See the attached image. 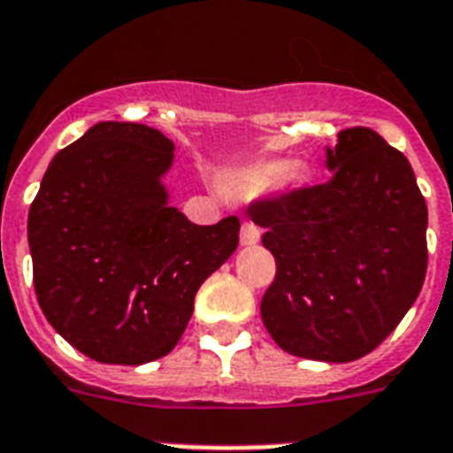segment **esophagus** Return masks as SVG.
I'll return each mask as SVG.
<instances>
[{"label":"esophagus","mask_w":453,"mask_h":453,"mask_svg":"<svg viewBox=\"0 0 453 453\" xmlns=\"http://www.w3.org/2000/svg\"><path fill=\"white\" fill-rule=\"evenodd\" d=\"M239 239H242V246H253L260 242V230H257V226H253L250 220H246L244 226H242V234H239Z\"/></svg>","instance_id":"1"}]
</instances>
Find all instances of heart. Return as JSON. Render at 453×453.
<instances>
[{
    "label": "heart",
    "instance_id": "b5f03b06",
    "mask_svg": "<svg viewBox=\"0 0 453 453\" xmlns=\"http://www.w3.org/2000/svg\"><path fill=\"white\" fill-rule=\"evenodd\" d=\"M297 170L295 161H260L230 174L227 188L234 196H257L273 186L283 184Z\"/></svg>",
    "mask_w": 453,
    "mask_h": 453
}]
</instances>
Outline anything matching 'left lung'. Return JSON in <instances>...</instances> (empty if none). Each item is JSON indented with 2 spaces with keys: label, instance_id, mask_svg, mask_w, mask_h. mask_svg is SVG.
I'll use <instances>...</instances> for the list:
<instances>
[{
  "label": "left lung",
  "instance_id": "left-lung-1",
  "mask_svg": "<svg viewBox=\"0 0 453 453\" xmlns=\"http://www.w3.org/2000/svg\"><path fill=\"white\" fill-rule=\"evenodd\" d=\"M334 174L249 204L276 276L260 303L279 348L355 362L398 326L426 279L428 209L412 165L366 127L338 133Z\"/></svg>",
  "mask_w": 453,
  "mask_h": 453
}]
</instances>
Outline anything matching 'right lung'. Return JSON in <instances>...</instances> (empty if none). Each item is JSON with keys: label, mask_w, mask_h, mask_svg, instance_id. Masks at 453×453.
<instances>
[{"label": "right lung", "mask_w": 453, "mask_h": 453, "mask_svg": "<svg viewBox=\"0 0 453 453\" xmlns=\"http://www.w3.org/2000/svg\"><path fill=\"white\" fill-rule=\"evenodd\" d=\"M173 140L98 121L52 158L29 207L36 299L57 332L101 364L154 362L180 343L193 299L233 256L239 219L196 226L168 207Z\"/></svg>", "instance_id": "1"}]
</instances>
